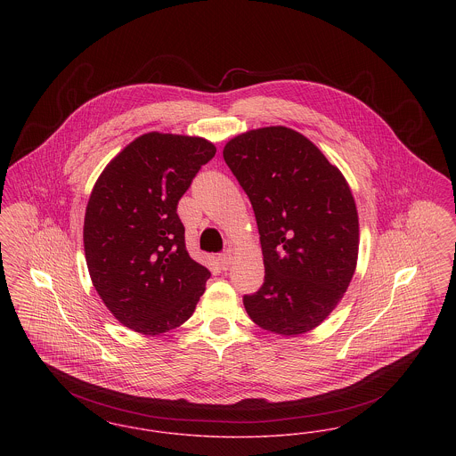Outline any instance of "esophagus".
Returning a JSON list of instances; mask_svg holds the SVG:
<instances>
[{
    "instance_id": "34e87169",
    "label": "esophagus",
    "mask_w": 456,
    "mask_h": 456,
    "mask_svg": "<svg viewBox=\"0 0 456 456\" xmlns=\"http://www.w3.org/2000/svg\"><path fill=\"white\" fill-rule=\"evenodd\" d=\"M232 261H233L232 250H226V252H223V254L219 256V265H221V268H223V270H228V268H230V265H232Z\"/></svg>"
}]
</instances>
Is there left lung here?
<instances>
[{
    "label": "left lung",
    "instance_id": "1",
    "mask_svg": "<svg viewBox=\"0 0 456 456\" xmlns=\"http://www.w3.org/2000/svg\"><path fill=\"white\" fill-rule=\"evenodd\" d=\"M223 157L256 214L265 283L243 296L273 334L316 329L344 297L358 263L360 221L344 175L304 134L268 126L232 138Z\"/></svg>",
    "mask_w": 456,
    "mask_h": 456
}]
</instances>
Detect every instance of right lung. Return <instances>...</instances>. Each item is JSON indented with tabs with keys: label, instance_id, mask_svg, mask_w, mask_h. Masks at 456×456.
Returning a JSON list of instances; mask_svg holds the SVG:
<instances>
[{
	"label": "right lung",
	"instance_id": "add662e5",
	"mask_svg": "<svg viewBox=\"0 0 456 456\" xmlns=\"http://www.w3.org/2000/svg\"><path fill=\"white\" fill-rule=\"evenodd\" d=\"M214 153L200 136L145 133L93 186L83 228L93 287L116 320L138 334L180 327L206 290L211 273L190 257L176 209Z\"/></svg>",
	"mask_w": 456,
	"mask_h": 456
}]
</instances>
